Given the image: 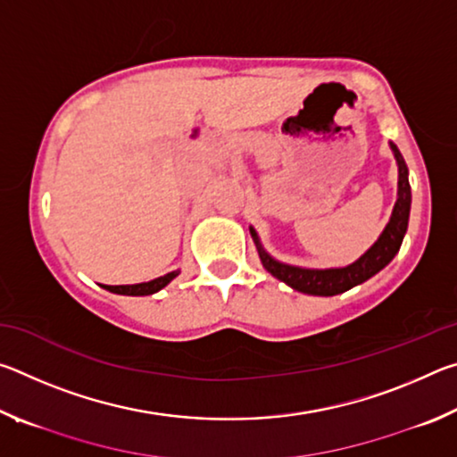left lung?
Here are the masks:
<instances>
[{
  "label": "left lung",
  "mask_w": 457,
  "mask_h": 457,
  "mask_svg": "<svg viewBox=\"0 0 457 457\" xmlns=\"http://www.w3.org/2000/svg\"><path fill=\"white\" fill-rule=\"evenodd\" d=\"M389 145H391L393 154H395V161L399 167L397 201H395V207H393L391 220L385 226L383 234L378 236L377 242L370 245L357 262H353L349 266L311 270V268L282 264V262L274 260L264 247H262L256 229L250 228V234L253 237V242H256L262 264H264V268L270 274L298 292L312 294V296H335V294L346 292L351 290L353 286L369 280L370 276L381 272V270L389 264L393 258H395V253L399 252L401 242H403V236L407 231L409 210H411V187H409L405 159L401 157V153L395 145L393 143Z\"/></svg>",
  "instance_id": "obj_1"
}]
</instances>
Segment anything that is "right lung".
Masks as SVG:
<instances>
[{"label": "right lung", "instance_id": "right-lung-1", "mask_svg": "<svg viewBox=\"0 0 457 457\" xmlns=\"http://www.w3.org/2000/svg\"><path fill=\"white\" fill-rule=\"evenodd\" d=\"M177 276H179V270H175V272H169L165 276L154 278V280H151V282L122 284V286H106V284H103V288L108 290V292H114V294H125V296H149V294H154V292H159L161 288H165V286Z\"/></svg>", "mask_w": 457, "mask_h": 457}]
</instances>
